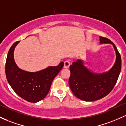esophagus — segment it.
<instances>
[{"label": "esophagus", "mask_w": 126, "mask_h": 126, "mask_svg": "<svg viewBox=\"0 0 126 126\" xmlns=\"http://www.w3.org/2000/svg\"><path fill=\"white\" fill-rule=\"evenodd\" d=\"M70 66V62L69 61H65L64 63V68L67 69L69 68Z\"/></svg>", "instance_id": "1"}]
</instances>
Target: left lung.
<instances>
[{
	"mask_svg": "<svg viewBox=\"0 0 126 126\" xmlns=\"http://www.w3.org/2000/svg\"><path fill=\"white\" fill-rule=\"evenodd\" d=\"M99 38L100 44H112L115 51L116 61L109 71L102 74L92 72L80 59L70 66V89L77 98L84 101H94L108 94L114 88L121 72V56L115 44L108 38Z\"/></svg>",
	"mask_w": 126,
	"mask_h": 126,
	"instance_id": "8db88e82",
	"label": "left lung"
}]
</instances>
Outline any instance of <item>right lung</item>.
I'll list each match as a JSON object with an SVG mask.
<instances>
[{"mask_svg": "<svg viewBox=\"0 0 126 126\" xmlns=\"http://www.w3.org/2000/svg\"><path fill=\"white\" fill-rule=\"evenodd\" d=\"M19 42H15L8 51L5 64L7 81L16 94L27 101L36 103L47 95L52 81L63 68L64 63L35 72L21 69L14 59V49Z\"/></svg>", "mask_w": 126, "mask_h": 126, "instance_id": "add662e5", "label": "right lung"}]
</instances>
